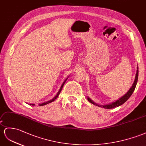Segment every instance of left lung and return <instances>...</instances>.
Segmentation results:
<instances>
[{
    "label": "left lung",
    "mask_w": 146,
    "mask_h": 146,
    "mask_svg": "<svg viewBox=\"0 0 146 146\" xmlns=\"http://www.w3.org/2000/svg\"><path fill=\"white\" fill-rule=\"evenodd\" d=\"M138 73H139V72H138V66H137V72H136V76H135V80H134V83H133V84L132 85V86L131 87V88L129 89V91L127 92L124 96L121 97L120 98L116 100V101L113 102H111V103H110L109 104H107V105H105V106H100V105H98V104L95 103L94 101H92V100L90 98H88H88H87L88 100L91 104H94V105H95L96 106L103 107V108H104V109H113V108L117 107H118L119 106L122 105V104H124L126 101V100L130 98L132 94L133 93L134 89H135V88H136V84H137V79H138Z\"/></svg>",
    "instance_id": "left-lung-1"
}]
</instances>
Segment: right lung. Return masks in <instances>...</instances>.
Listing matches in <instances>:
<instances>
[{"instance_id":"1","label":"right lung","mask_w":146,"mask_h":146,"mask_svg":"<svg viewBox=\"0 0 146 146\" xmlns=\"http://www.w3.org/2000/svg\"><path fill=\"white\" fill-rule=\"evenodd\" d=\"M68 77H67L66 79H65V80L63 81V83H62V86H61V87H60V89H59V91H58V92H57V94H56V96L54 97V98L52 99H51V100H48V101H47V102H44V103H41V104H39V106H44V105H46V104H49V103H50V102H52L53 101H54V100L57 99V98H58V96H59V94H60V92H61V91H62V89L63 88V85H64V84H65V83L66 82V81L67 80V79H68ZM29 105L30 106H35L34 104H29Z\"/></svg>"}]
</instances>
